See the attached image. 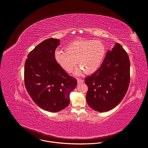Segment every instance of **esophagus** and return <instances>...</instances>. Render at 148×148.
I'll return each mask as SVG.
<instances>
[{
	"label": "esophagus",
	"instance_id": "esophagus-1",
	"mask_svg": "<svg viewBox=\"0 0 148 148\" xmlns=\"http://www.w3.org/2000/svg\"><path fill=\"white\" fill-rule=\"evenodd\" d=\"M77 79V83H78V84H81V83H82V82H84V80H82V79H79V78H78Z\"/></svg>",
	"mask_w": 148,
	"mask_h": 148
}]
</instances>
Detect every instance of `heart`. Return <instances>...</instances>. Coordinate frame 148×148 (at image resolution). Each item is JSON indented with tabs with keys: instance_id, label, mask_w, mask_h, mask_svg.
<instances>
[{
	"instance_id": "b5f03b06",
	"label": "heart",
	"mask_w": 148,
	"mask_h": 148,
	"mask_svg": "<svg viewBox=\"0 0 148 148\" xmlns=\"http://www.w3.org/2000/svg\"><path fill=\"white\" fill-rule=\"evenodd\" d=\"M105 45L98 40H75L66 47V51L56 50L54 57L60 66L70 72L77 65L86 74L95 72L101 65L105 54ZM81 70H77L79 74Z\"/></svg>"
}]
</instances>
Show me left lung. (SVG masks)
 <instances>
[{
	"label": "left lung",
	"mask_w": 148,
	"mask_h": 148,
	"mask_svg": "<svg viewBox=\"0 0 148 148\" xmlns=\"http://www.w3.org/2000/svg\"><path fill=\"white\" fill-rule=\"evenodd\" d=\"M108 50L101 67L85 78L88 86L86 99L94 110L107 112L118 105L128 91L130 61L122 46L116 43Z\"/></svg>",
	"instance_id": "left-lung-1"
}]
</instances>
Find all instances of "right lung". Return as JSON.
<instances>
[{"label": "right lung", "mask_w": 148, "mask_h": 148, "mask_svg": "<svg viewBox=\"0 0 148 148\" xmlns=\"http://www.w3.org/2000/svg\"><path fill=\"white\" fill-rule=\"evenodd\" d=\"M60 42L53 38L42 41L30 52L25 64V84L29 94L38 107L51 112L68 106L70 93L77 84L55 59Z\"/></svg>", "instance_id": "add662e5"}]
</instances>
